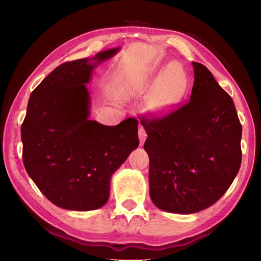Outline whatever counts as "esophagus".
I'll use <instances>...</instances> for the list:
<instances>
[{"instance_id":"1","label":"esophagus","mask_w":261,"mask_h":261,"mask_svg":"<svg viewBox=\"0 0 261 261\" xmlns=\"http://www.w3.org/2000/svg\"><path fill=\"white\" fill-rule=\"evenodd\" d=\"M138 135H139V141H140V145H144V142L147 138V132L144 129V127L140 126L139 127V131H138Z\"/></svg>"}]
</instances>
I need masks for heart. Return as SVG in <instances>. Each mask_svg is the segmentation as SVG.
<instances>
[{
	"mask_svg": "<svg viewBox=\"0 0 261 261\" xmlns=\"http://www.w3.org/2000/svg\"><path fill=\"white\" fill-rule=\"evenodd\" d=\"M154 74L144 73L126 76L122 84V91L125 96L145 94L154 84ZM188 79L185 71L178 64H171L158 80L154 93L148 99L147 107L152 112L164 111L175 104L185 94Z\"/></svg>",
	"mask_w": 261,
	"mask_h": 261,
	"instance_id": "heart-1",
	"label": "heart"
}]
</instances>
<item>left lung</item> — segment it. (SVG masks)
<instances>
[{
  "mask_svg": "<svg viewBox=\"0 0 261 261\" xmlns=\"http://www.w3.org/2000/svg\"><path fill=\"white\" fill-rule=\"evenodd\" d=\"M195 83L188 103L162 117H141L147 132L149 193L162 211L193 214L214 205L241 166L236 106L211 71L192 62Z\"/></svg>",
  "mask_w": 261,
  "mask_h": 261,
  "instance_id": "left-lung-1",
  "label": "left lung"
}]
</instances>
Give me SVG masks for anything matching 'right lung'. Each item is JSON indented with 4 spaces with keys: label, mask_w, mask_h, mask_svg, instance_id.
<instances>
[{
    "label": "right lung",
    "mask_w": 261,
    "mask_h": 261,
    "mask_svg": "<svg viewBox=\"0 0 261 261\" xmlns=\"http://www.w3.org/2000/svg\"><path fill=\"white\" fill-rule=\"evenodd\" d=\"M117 50L94 60L103 62ZM94 68L89 59H80L54 69L30 95L21 125L25 171L50 202L69 211L104 206L112 174L139 146L134 117L114 126L89 120L86 84Z\"/></svg>",
    "instance_id": "1"
}]
</instances>
